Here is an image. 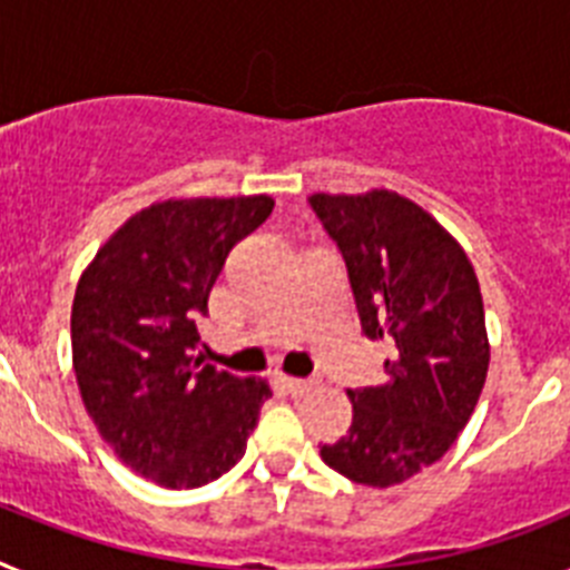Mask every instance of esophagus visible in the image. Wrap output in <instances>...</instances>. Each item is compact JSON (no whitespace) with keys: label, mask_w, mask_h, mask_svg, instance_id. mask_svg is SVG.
<instances>
[{"label":"esophagus","mask_w":570,"mask_h":570,"mask_svg":"<svg viewBox=\"0 0 570 570\" xmlns=\"http://www.w3.org/2000/svg\"><path fill=\"white\" fill-rule=\"evenodd\" d=\"M316 385H320L316 380H299V376H288V387L294 391V394H308V391H314Z\"/></svg>","instance_id":"1"}]
</instances>
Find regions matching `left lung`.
Wrapping results in <instances>:
<instances>
[{"label":"left lung","mask_w":570,"mask_h":570,"mask_svg":"<svg viewBox=\"0 0 570 570\" xmlns=\"http://www.w3.org/2000/svg\"><path fill=\"white\" fill-rule=\"evenodd\" d=\"M311 208L340 245L362 334L391 347L385 382L347 391L351 428L320 454L351 482L400 485L448 454L480 402V279L460 242L396 190L314 194Z\"/></svg>","instance_id":"obj_1"}]
</instances>
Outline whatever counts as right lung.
<instances>
[{
  "label": "right lung",
  "mask_w": 570,
  "mask_h": 570,
  "mask_svg": "<svg viewBox=\"0 0 570 570\" xmlns=\"http://www.w3.org/2000/svg\"><path fill=\"white\" fill-rule=\"evenodd\" d=\"M274 210L268 194L163 199L136 210L82 271L73 374L114 454L170 491L214 482L248 448L271 385L203 365L196 316L230 248Z\"/></svg>",
  "instance_id": "add662e5"
}]
</instances>
